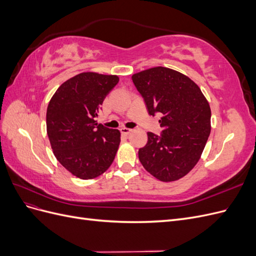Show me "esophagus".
<instances>
[{"instance_id":"esophagus-1","label":"esophagus","mask_w":256,"mask_h":256,"mask_svg":"<svg viewBox=\"0 0 256 256\" xmlns=\"http://www.w3.org/2000/svg\"><path fill=\"white\" fill-rule=\"evenodd\" d=\"M131 131H132V130H131L130 128H126V127H122V128H120V132L122 134H129L130 132H131Z\"/></svg>"}]
</instances>
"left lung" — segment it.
<instances>
[{
	"instance_id": "left-lung-1",
	"label": "left lung",
	"mask_w": 256,
	"mask_h": 256,
	"mask_svg": "<svg viewBox=\"0 0 256 256\" xmlns=\"http://www.w3.org/2000/svg\"><path fill=\"white\" fill-rule=\"evenodd\" d=\"M132 81L150 115L161 113V136L147 132L138 159L147 172L170 182L187 175L198 162L210 134V106L189 76L168 67L134 74Z\"/></svg>"
}]
</instances>
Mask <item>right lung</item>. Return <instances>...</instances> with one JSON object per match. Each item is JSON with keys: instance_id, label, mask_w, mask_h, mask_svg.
<instances>
[{"instance_id": "1", "label": "right lung", "mask_w": 256, "mask_h": 256, "mask_svg": "<svg viewBox=\"0 0 256 256\" xmlns=\"http://www.w3.org/2000/svg\"><path fill=\"white\" fill-rule=\"evenodd\" d=\"M115 74L81 72L54 92L47 109V134L54 156L69 173L92 180L110 168L120 132L98 124L106 96L118 83Z\"/></svg>"}]
</instances>
